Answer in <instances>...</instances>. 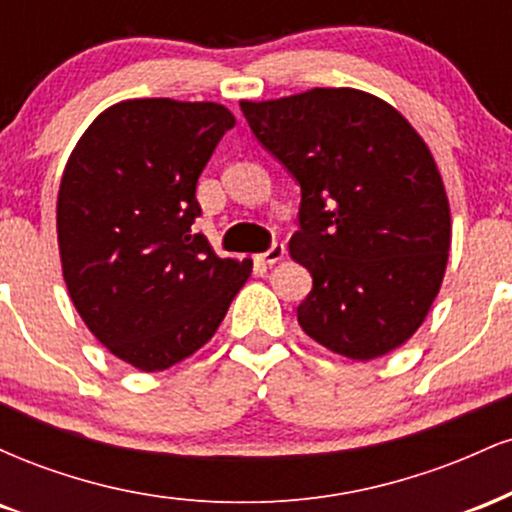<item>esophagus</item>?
Segmentation results:
<instances>
[{"instance_id": "obj_1", "label": "esophagus", "mask_w": 512, "mask_h": 512, "mask_svg": "<svg viewBox=\"0 0 512 512\" xmlns=\"http://www.w3.org/2000/svg\"><path fill=\"white\" fill-rule=\"evenodd\" d=\"M284 255H286V248L281 243H274L272 248H269L267 252H262L260 255V262L262 264H276V262H281L284 260Z\"/></svg>"}]
</instances>
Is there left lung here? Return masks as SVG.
Returning a JSON list of instances; mask_svg holds the SVG:
<instances>
[{"label": "left lung", "mask_w": 512, "mask_h": 512, "mask_svg": "<svg viewBox=\"0 0 512 512\" xmlns=\"http://www.w3.org/2000/svg\"><path fill=\"white\" fill-rule=\"evenodd\" d=\"M240 110L301 185L289 252L313 291L298 325L354 361L390 354L426 320L448 264L450 204L426 142L390 103L356 88Z\"/></svg>", "instance_id": "8db88e82"}]
</instances>
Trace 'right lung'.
Returning a JSON list of instances; mask_svg holds the SVG:
<instances>
[{"label":"right lung","instance_id":"obj_1","mask_svg":"<svg viewBox=\"0 0 512 512\" xmlns=\"http://www.w3.org/2000/svg\"><path fill=\"white\" fill-rule=\"evenodd\" d=\"M233 125L219 103L134 98L103 110L64 166L57 243L69 298L110 354L146 373L202 349L252 272L192 233L197 180Z\"/></svg>","mask_w":512,"mask_h":512}]
</instances>
